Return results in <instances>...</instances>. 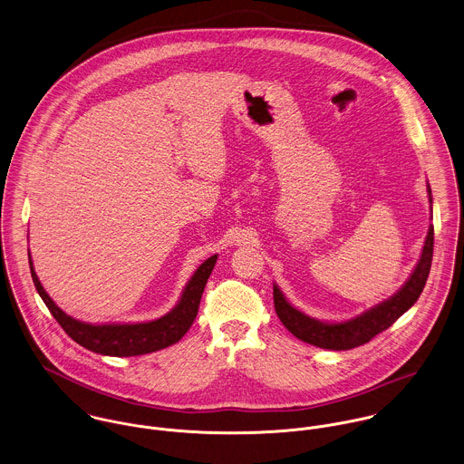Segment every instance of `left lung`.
Returning a JSON list of instances; mask_svg holds the SVG:
<instances>
[{
    "label": "left lung",
    "instance_id": "obj_1",
    "mask_svg": "<svg viewBox=\"0 0 464 464\" xmlns=\"http://www.w3.org/2000/svg\"><path fill=\"white\" fill-rule=\"evenodd\" d=\"M429 200L432 202L430 186H429ZM432 253H434V226L430 224L425 238V246L421 251V258L416 269L412 271L411 278L405 281V285L392 297L372 306L362 315L344 323H321L317 319L304 315L285 299L281 290L275 285V308H276L279 321L299 341H304L317 348L341 352V350H352V348L362 346L370 343L374 335L387 330L401 314H405L418 301L430 273Z\"/></svg>",
    "mask_w": 464,
    "mask_h": 464
}]
</instances>
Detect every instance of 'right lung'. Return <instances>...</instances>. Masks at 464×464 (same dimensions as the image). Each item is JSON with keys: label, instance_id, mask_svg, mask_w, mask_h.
Here are the masks:
<instances>
[{"label": "right lung", "instance_id": "right-lung-1", "mask_svg": "<svg viewBox=\"0 0 464 464\" xmlns=\"http://www.w3.org/2000/svg\"><path fill=\"white\" fill-rule=\"evenodd\" d=\"M28 264L34 285L43 297L44 304L63 326V330L81 346L86 350L109 355V357H134L152 353L163 348H169L183 339L186 332L189 330L191 323L197 317L198 303L204 292L208 278L217 264V255L208 258L188 281L185 292L179 303L169 312L167 315L149 321V323H136V324H88L81 323L70 315H66L46 294L41 281L37 278L32 258L28 253Z\"/></svg>", "mask_w": 464, "mask_h": 464}]
</instances>
